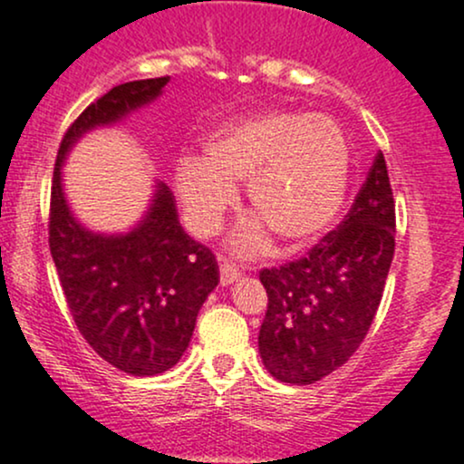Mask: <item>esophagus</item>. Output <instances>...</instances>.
I'll return each mask as SVG.
<instances>
[{"label": "esophagus", "instance_id": "1", "mask_svg": "<svg viewBox=\"0 0 464 464\" xmlns=\"http://www.w3.org/2000/svg\"><path fill=\"white\" fill-rule=\"evenodd\" d=\"M237 279H239V270L236 268V266H231V264H222L220 266V285L222 287L236 284Z\"/></svg>", "mask_w": 464, "mask_h": 464}]
</instances>
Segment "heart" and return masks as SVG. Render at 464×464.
Returning a JSON list of instances; mask_svg holds the SVG:
<instances>
[{"label": "heart", "instance_id": "1", "mask_svg": "<svg viewBox=\"0 0 464 464\" xmlns=\"http://www.w3.org/2000/svg\"><path fill=\"white\" fill-rule=\"evenodd\" d=\"M349 165V141L338 121L276 111L216 130L202 157L177 163L174 189L191 231L211 236L236 200V185L244 183L253 216L233 233V248L259 257L270 248V233L295 248L332 225L347 191Z\"/></svg>", "mask_w": 464, "mask_h": 464}]
</instances>
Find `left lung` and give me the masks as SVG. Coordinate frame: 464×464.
Segmentation results:
<instances>
[{"instance_id": "1", "label": "left lung", "mask_w": 464, "mask_h": 464, "mask_svg": "<svg viewBox=\"0 0 464 464\" xmlns=\"http://www.w3.org/2000/svg\"><path fill=\"white\" fill-rule=\"evenodd\" d=\"M395 255V200L377 152L349 214L307 257L266 268L268 312L259 329L264 366L305 386L343 366L371 329Z\"/></svg>"}]
</instances>
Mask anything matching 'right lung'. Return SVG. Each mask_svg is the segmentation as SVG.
<instances>
[{
    "label": "right lung",
    "mask_w": 464,
    "mask_h": 464,
    "mask_svg": "<svg viewBox=\"0 0 464 464\" xmlns=\"http://www.w3.org/2000/svg\"><path fill=\"white\" fill-rule=\"evenodd\" d=\"M168 80L117 84L89 104L63 137L52 180L50 250L69 312L100 358L137 377L172 369L189 347L196 316L218 285L216 257L183 231L161 180L135 227L92 231L69 207L63 165L87 132L121 124L161 98Z\"/></svg>",
    "instance_id": "add662e5"
}]
</instances>
